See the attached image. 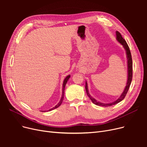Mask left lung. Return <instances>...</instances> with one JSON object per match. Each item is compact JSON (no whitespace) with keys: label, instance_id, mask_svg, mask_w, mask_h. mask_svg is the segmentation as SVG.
<instances>
[{"label":"left lung","instance_id":"obj_1","mask_svg":"<svg viewBox=\"0 0 147 147\" xmlns=\"http://www.w3.org/2000/svg\"><path fill=\"white\" fill-rule=\"evenodd\" d=\"M116 40L119 43H120L121 45H123V47L124 48L126 51V58H127V83H126V86L123 90V93L121 94L120 96L114 102H110V103H102L101 102L98 101L97 100H96L94 98L92 97L89 92L88 90V83L86 81V86H85V89L88 96L89 97V98L91 99V101H92L94 104L98 105V106H102V107H110L111 105H114L116 104H118L119 102H121L122 100H123L127 93V91L129 89L130 85L131 84V82H132V56H131V53L129 49V46L126 42V40L123 38L121 35V34L116 31Z\"/></svg>","mask_w":147,"mask_h":147}]
</instances>
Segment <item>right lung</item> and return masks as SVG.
<instances>
[{
    "label": "right lung",
    "instance_id": "1",
    "mask_svg": "<svg viewBox=\"0 0 147 147\" xmlns=\"http://www.w3.org/2000/svg\"><path fill=\"white\" fill-rule=\"evenodd\" d=\"M69 78H70V75H68L67 76L66 78L64 79V82H63V91H62V96H61V98L60 99V101L54 107L52 108V109H49V110L48 111H51V110H53L54 109H57V108H58V107H59L61 104V103L63 102V99H64V90H65V85H66V83H67L68 79H69Z\"/></svg>",
    "mask_w": 147,
    "mask_h": 147
}]
</instances>
